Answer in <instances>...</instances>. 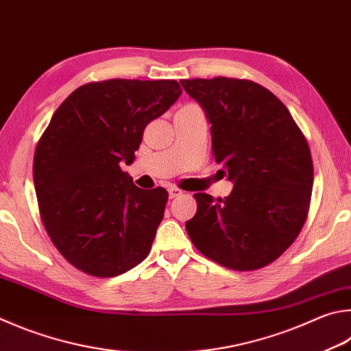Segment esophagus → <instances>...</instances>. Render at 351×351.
<instances>
[{
	"label": "esophagus",
	"instance_id": "34e87169",
	"mask_svg": "<svg viewBox=\"0 0 351 351\" xmlns=\"http://www.w3.org/2000/svg\"><path fill=\"white\" fill-rule=\"evenodd\" d=\"M184 192L181 189H178V187H169V196L170 197H176V196H181Z\"/></svg>",
	"mask_w": 351,
	"mask_h": 351
}]
</instances>
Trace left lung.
<instances>
[{
    "mask_svg": "<svg viewBox=\"0 0 351 351\" xmlns=\"http://www.w3.org/2000/svg\"><path fill=\"white\" fill-rule=\"evenodd\" d=\"M181 84L206 110L215 161L234 182L226 197L193 195L189 237L222 267L263 269L293 244L307 219L313 189L307 139L282 101L256 82L216 76Z\"/></svg>",
    "mask_w": 351,
    "mask_h": 351,
    "instance_id": "8db88e82",
    "label": "left lung"
}]
</instances>
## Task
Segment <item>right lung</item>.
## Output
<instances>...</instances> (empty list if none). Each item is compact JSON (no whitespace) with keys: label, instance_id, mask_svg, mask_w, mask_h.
<instances>
[{"label":"right lung","instance_id":"1","mask_svg":"<svg viewBox=\"0 0 351 351\" xmlns=\"http://www.w3.org/2000/svg\"><path fill=\"white\" fill-rule=\"evenodd\" d=\"M173 80L88 82L62 101L36 144L34 182L44 228L69 264L113 278L147 258L167 190H143L121 170L145 125L180 98Z\"/></svg>","mask_w":351,"mask_h":351}]
</instances>
